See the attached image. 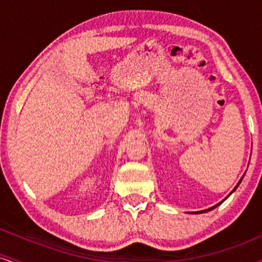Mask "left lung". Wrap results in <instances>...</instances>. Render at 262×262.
I'll return each mask as SVG.
<instances>
[{"label":"left lung","instance_id":"8db88e82","mask_svg":"<svg viewBox=\"0 0 262 262\" xmlns=\"http://www.w3.org/2000/svg\"><path fill=\"white\" fill-rule=\"evenodd\" d=\"M244 176H245V174H244ZM244 176H243V177H242V179H240V181H239V183H237V184H236V187H235V188H234V189H233V192H231V193H234V190H235V189H236V188H237V187H239V184H240V183H242V181H243ZM231 193H230V194H231ZM230 194H229V195H230ZM229 195H228V196H229ZM228 196H226V198H228ZM226 198H225V199H226ZM225 199H224V201H225ZM224 201H222V202H220V203H218V204H216V205H214V207H211V208H209V209H205V210H201V211H199V213H198V211H196V213H192V214H201V213H207V211H209V210H213V209H215V208H216V207H218V205H220V204H222V203H223V202H224Z\"/></svg>","mask_w":262,"mask_h":262}]
</instances>
